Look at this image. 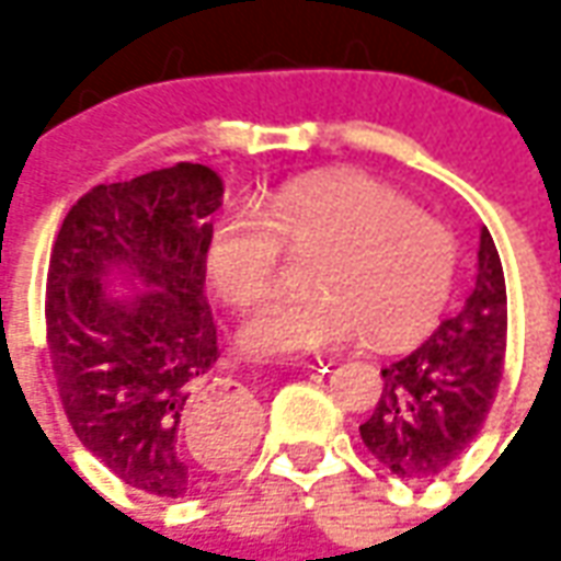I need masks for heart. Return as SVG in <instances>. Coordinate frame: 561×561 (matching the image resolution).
Instances as JSON below:
<instances>
[{"label":"heart","mask_w":561,"mask_h":561,"mask_svg":"<svg viewBox=\"0 0 561 561\" xmlns=\"http://www.w3.org/2000/svg\"><path fill=\"white\" fill-rule=\"evenodd\" d=\"M282 243H318L304 297H276L243 321L240 352L252 360H297L345 348L357 336L402 345L442 316L457 243L445 225L400 192L357 171L309 173L264 201L213 221L204 249L209 288L233 309L273 288Z\"/></svg>","instance_id":"1"}]
</instances>
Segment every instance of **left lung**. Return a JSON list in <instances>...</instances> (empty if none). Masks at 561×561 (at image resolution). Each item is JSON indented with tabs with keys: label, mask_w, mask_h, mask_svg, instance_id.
Instances as JSON below:
<instances>
[{
	"label": "left lung",
	"mask_w": 561,
	"mask_h": 561,
	"mask_svg": "<svg viewBox=\"0 0 561 561\" xmlns=\"http://www.w3.org/2000/svg\"><path fill=\"white\" fill-rule=\"evenodd\" d=\"M507 294L490 231L466 306L417 352L381 369L376 412L360 423L369 454L405 481H433L478 438L505 373Z\"/></svg>",
	"instance_id": "8db88e82"
}]
</instances>
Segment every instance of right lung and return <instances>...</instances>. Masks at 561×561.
<instances>
[{
	"label": "right lung",
	"mask_w": 561,
	"mask_h": 561,
	"mask_svg": "<svg viewBox=\"0 0 561 561\" xmlns=\"http://www.w3.org/2000/svg\"><path fill=\"white\" fill-rule=\"evenodd\" d=\"M221 192L219 173L192 161L95 185L68 209L47 267V352L68 423L119 481L161 499L209 490L255 430L249 397H204L219 357L204 249ZM111 268L150 291L107 295Z\"/></svg>",
	"instance_id": "right-lung-1"
}]
</instances>
